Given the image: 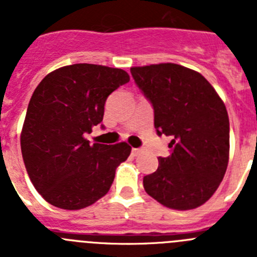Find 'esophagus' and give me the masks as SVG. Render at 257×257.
<instances>
[{"label":"esophagus","instance_id":"esophagus-1","mask_svg":"<svg viewBox=\"0 0 257 257\" xmlns=\"http://www.w3.org/2000/svg\"><path fill=\"white\" fill-rule=\"evenodd\" d=\"M142 149L140 148H133V151H131V153H133V156L134 157H136V156H139L140 153H142Z\"/></svg>","mask_w":257,"mask_h":257}]
</instances>
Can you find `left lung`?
<instances>
[{"mask_svg": "<svg viewBox=\"0 0 257 257\" xmlns=\"http://www.w3.org/2000/svg\"><path fill=\"white\" fill-rule=\"evenodd\" d=\"M135 83L154 109L158 135L171 136V154L143 179L161 205L192 210L211 198L229 161V117L201 73L174 63L131 68Z\"/></svg>", "mask_w": 257, "mask_h": 257, "instance_id": "8db88e82", "label": "left lung"}]
</instances>
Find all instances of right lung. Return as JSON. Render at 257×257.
<instances>
[{
  "mask_svg": "<svg viewBox=\"0 0 257 257\" xmlns=\"http://www.w3.org/2000/svg\"><path fill=\"white\" fill-rule=\"evenodd\" d=\"M128 81L123 69L83 63L54 70L36 87L20 147L32 184L50 205L81 210L110 189L131 147L90 144L85 135L103 121L106 97Z\"/></svg>",
  "mask_w": 257,
  "mask_h": 257,
  "instance_id": "1",
  "label": "right lung"
}]
</instances>
